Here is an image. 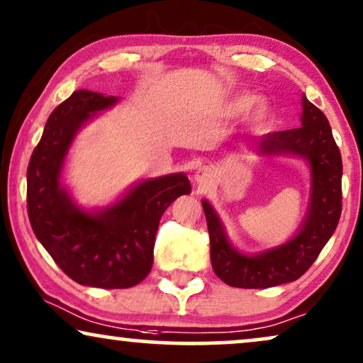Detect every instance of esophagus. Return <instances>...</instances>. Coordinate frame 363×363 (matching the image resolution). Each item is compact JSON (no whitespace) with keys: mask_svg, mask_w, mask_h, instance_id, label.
Here are the masks:
<instances>
[{"mask_svg":"<svg viewBox=\"0 0 363 363\" xmlns=\"http://www.w3.org/2000/svg\"><path fill=\"white\" fill-rule=\"evenodd\" d=\"M207 179H209V174H207L206 169H199V171L196 172V181L201 182V184L202 182H206Z\"/></svg>","mask_w":363,"mask_h":363,"instance_id":"34e87169","label":"esophagus"}]
</instances>
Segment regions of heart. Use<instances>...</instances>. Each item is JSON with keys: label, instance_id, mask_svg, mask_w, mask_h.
Returning a JSON list of instances; mask_svg holds the SVG:
<instances>
[{"label": "heart", "instance_id": "obj_1", "mask_svg": "<svg viewBox=\"0 0 363 363\" xmlns=\"http://www.w3.org/2000/svg\"><path fill=\"white\" fill-rule=\"evenodd\" d=\"M254 103V96L250 94H240L235 98L234 101L230 103V113L232 114H242L247 111L250 106ZM269 114V109L265 104H259L257 108H255V113H254V119L257 121V123H262V121L267 118Z\"/></svg>", "mask_w": 363, "mask_h": 363}]
</instances>
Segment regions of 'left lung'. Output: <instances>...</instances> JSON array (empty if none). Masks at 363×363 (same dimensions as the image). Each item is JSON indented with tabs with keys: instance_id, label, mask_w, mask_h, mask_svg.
Segmentation results:
<instances>
[{
	"instance_id": "left-lung-1",
	"label": "left lung",
	"mask_w": 363,
	"mask_h": 363,
	"mask_svg": "<svg viewBox=\"0 0 363 363\" xmlns=\"http://www.w3.org/2000/svg\"><path fill=\"white\" fill-rule=\"evenodd\" d=\"M302 128L269 133L259 139L262 154H296L312 167V202L302 229L277 249L247 257L227 242L219 217L202 201L211 239V262L227 286L267 289L294 282L307 272L339 224L342 212V156L330 124L317 106L303 98Z\"/></svg>"
}]
</instances>
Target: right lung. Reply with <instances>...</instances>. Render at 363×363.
Instances as JSON below:
<instances>
[{"label":"right lung","mask_w":363,"mask_h":363,"mask_svg":"<svg viewBox=\"0 0 363 363\" xmlns=\"http://www.w3.org/2000/svg\"><path fill=\"white\" fill-rule=\"evenodd\" d=\"M116 101L114 96L74 91L48 118L26 174L28 216L38 240L67 277L99 289H128L146 279L164 211L191 192L184 174H171L141 182L98 214L72 204L60 186L67 147L91 114Z\"/></svg>","instance_id":"add662e5"}]
</instances>
